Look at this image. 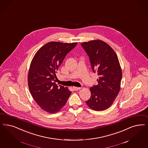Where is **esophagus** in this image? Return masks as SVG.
<instances>
[{"mask_svg":"<svg viewBox=\"0 0 148 148\" xmlns=\"http://www.w3.org/2000/svg\"><path fill=\"white\" fill-rule=\"evenodd\" d=\"M82 88L81 87H73V89L75 90V91H77L78 90H80Z\"/></svg>","mask_w":148,"mask_h":148,"instance_id":"34e87169","label":"esophagus"}]
</instances>
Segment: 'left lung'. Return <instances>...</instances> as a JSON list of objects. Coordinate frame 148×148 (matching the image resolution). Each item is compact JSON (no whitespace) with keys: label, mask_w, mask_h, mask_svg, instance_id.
Segmentation results:
<instances>
[{"label":"left lung","mask_w":148,"mask_h":148,"mask_svg":"<svg viewBox=\"0 0 148 148\" xmlns=\"http://www.w3.org/2000/svg\"><path fill=\"white\" fill-rule=\"evenodd\" d=\"M81 45L89 57L92 71L98 75V85L90 88L91 96L86 103L92 110H104L112 105L120 90L122 71L117 55L100 40L84 42Z\"/></svg>","instance_id":"1"}]
</instances>
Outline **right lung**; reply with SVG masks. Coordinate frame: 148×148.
Segmentation results:
<instances>
[{
	"mask_svg": "<svg viewBox=\"0 0 148 148\" xmlns=\"http://www.w3.org/2000/svg\"><path fill=\"white\" fill-rule=\"evenodd\" d=\"M77 44L49 42L36 52L31 62L28 75L29 89L36 103L46 112H58L71 94L67 87L58 86L55 82L58 68Z\"/></svg>",
	"mask_w": 148,
	"mask_h": 148,
	"instance_id": "obj_1",
	"label": "right lung"
}]
</instances>
